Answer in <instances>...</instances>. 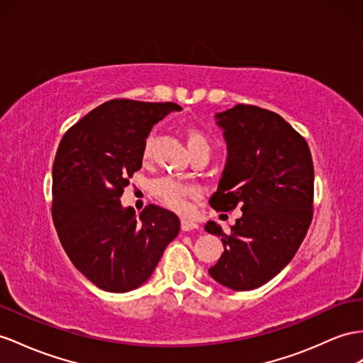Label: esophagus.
I'll use <instances>...</instances> for the list:
<instances>
[{"label":"esophagus","instance_id":"1","mask_svg":"<svg viewBox=\"0 0 363 363\" xmlns=\"http://www.w3.org/2000/svg\"><path fill=\"white\" fill-rule=\"evenodd\" d=\"M199 228V225L196 224V222H193L190 219H181V230L182 231H190V230H196Z\"/></svg>","mask_w":363,"mask_h":363}]
</instances>
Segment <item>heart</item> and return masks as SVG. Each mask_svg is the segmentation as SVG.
<instances>
[{
    "label": "heart",
    "mask_w": 363,
    "mask_h": 363,
    "mask_svg": "<svg viewBox=\"0 0 363 363\" xmlns=\"http://www.w3.org/2000/svg\"><path fill=\"white\" fill-rule=\"evenodd\" d=\"M185 138H187L189 150L193 153L196 152H208L211 144L208 141L207 135L202 130L196 127H189L185 130ZM155 150V136L153 133L147 135L143 147H141V157L143 161H148L153 155ZM152 191L155 196L160 199L164 206L174 211H185L189 208V201L196 196V189L191 187L189 184H184L179 181H174L170 178H164L156 181L152 185Z\"/></svg>",
    "instance_id": "1"
}]
</instances>
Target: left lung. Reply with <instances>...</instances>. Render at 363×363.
<instances>
[{
  "label": "left lung",
  "mask_w": 363,
  "mask_h": 363,
  "mask_svg": "<svg viewBox=\"0 0 363 363\" xmlns=\"http://www.w3.org/2000/svg\"><path fill=\"white\" fill-rule=\"evenodd\" d=\"M216 119L228 160L210 206L239 207L242 216L230 235L213 220L206 225L224 244L208 273L231 290L248 291L281 273L299 250L313 219L314 167L305 138L274 111L238 104Z\"/></svg>",
  "instance_id": "8db88e82"
}]
</instances>
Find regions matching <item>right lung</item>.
<instances>
[{
  "label": "right lung",
  "mask_w": 363,
  "mask_h": 363,
  "mask_svg": "<svg viewBox=\"0 0 363 363\" xmlns=\"http://www.w3.org/2000/svg\"><path fill=\"white\" fill-rule=\"evenodd\" d=\"M174 102L111 99L64 133L52 172V218L72 264L91 284L125 293L152 276L165 247L178 236L173 211L148 206L139 220L121 196L141 169V147Z\"/></svg>",
  "instance_id": "obj_1"
}]
</instances>
